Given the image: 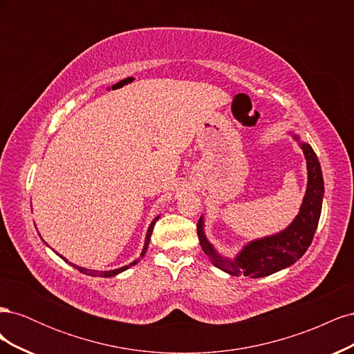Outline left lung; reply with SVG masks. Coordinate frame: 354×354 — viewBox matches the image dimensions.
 Segmentation results:
<instances>
[{
  "instance_id": "left-lung-1",
  "label": "left lung",
  "mask_w": 354,
  "mask_h": 354,
  "mask_svg": "<svg viewBox=\"0 0 354 354\" xmlns=\"http://www.w3.org/2000/svg\"><path fill=\"white\" fill-rule=\"evenodd\" d=\"M292 137L301 146L307 160V189L299 212L285 230L272 234V236L251 241L243 246L234 259L230 260L220 255L207 239V234L203 232L202 216L198 221V238L203 252L208 255L214 266L230 276L243 274L255 279V277H264L286 269L301 259L313 241L320 211H322L325 192L324 176L312 146L299 142L297 134H292Z\"/></svg>"
}]
</instances>
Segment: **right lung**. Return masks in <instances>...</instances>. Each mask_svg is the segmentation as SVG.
I'll use <instances>...</instances> for the list:
<instances>
[{
    "instance_id": "1",
    "label": "right lung",
    "mask_w": 354,
    "mask_h": 354,
    "mask_svg": "<svg viewBox=\"0 0 354 354\" xmlns=\"http://www.w3.org/2000/svg\"><path fill=\"white\" fill-rule=\"evenodd\" d=\"M159 218V216L156 217V218H153V221L151 223V226H149V229H147V233H146V239H145V246H143V251H142V259H143V255L146 254V251H147V246H149V242H151V236H152V232H153V226H155V223H156V220ZM59 257L60 259H63L65 260L66 263H68V260L65 259V257H62L60 254H59ZM138 261H140V259H137V260H134L133 263H130L128 266H124V267H120V269H115V270H106V272H100V270H91V269H85V267H80V266H77V264H72V263H69V264H72V267H75V269H78L81 273H84V274H88V276H94V277H112V276H116V274H120V273H122V272H125L128 267H131V266H134V264H137Z\"/></svg>"
}]
</instances>
